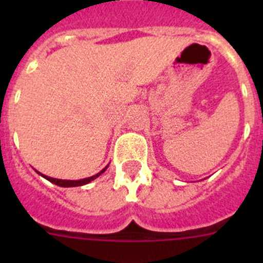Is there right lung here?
Wrapping results in <instances>:
<instances>
[{
  "label": "right lung",
  "instance_id": "obj_1",
  "mask_svg": "<svg viewBox=\"0 0 263 263\" xmlns=\"http://www.w3.org/2000/svg\"><path fill=\"white\" fill-rule=\"evenodd\" d=\"M108 166H105L104 169H103L102 172H99L98 174H95V176L92 177H89V178H84V179H79V181H67V179H55V178H50L48 176H44V174H41L38 172V174H41L43 178L48 179L49 182L54 183V184L60 185V187H79V185H84V184H87V183H90L91 181H94V179H97L98 177L100 176V174H103L105 172V169H107Z\"/></svg>",
  "mask_w": 263,
  "mask_h": 263
}]
</instances>
